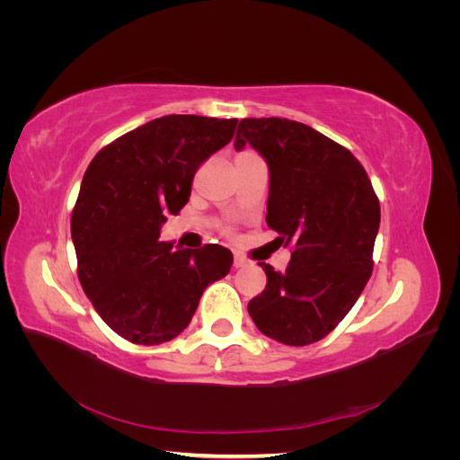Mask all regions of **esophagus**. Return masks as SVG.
I'll list each match as a JSON object with an SVG mask.
<instances>
[{
	"label": "esophagus",
	"instance_id": "34e87169",
	"mask_svg": "<svg viewBox=\"0 0 460 460\" xmlns=\"http://www.w3.org/2000/svg\"><path fill=\"white\" fill-rule=\"evenodd\" d=\"M247 264H249V261H247L243 255H240V253H235V255H234V267H235V269L247 267Z\"/></svg>",
	"mask_w": 460,
	"mask_h": 460
}]
</instances>
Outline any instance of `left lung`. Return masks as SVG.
<instances>
[{"mask_svg": "<svg viewBox=\"0 0 460 460\" xmlns=\"http://www.w3.org/2000/svg\"><path fill=\"white\" fill-rule=\"evenodd\" d=\"M245 144L269 164L267 225L294 247L286 272L261 262L267 288L247 311L264 336L309 345L328 336L363 294L380 203L353 153L307 124L243 119L234 147Z\"/></svg>", "mask_w": 460, "mask_h": 460, "instance_id": "8db88e82", "label": "left lung"}]
</instances>
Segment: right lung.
<instances>
[{
	"instance_id": "1",
	"label": "right lung",
	"mask_w": 460,
	"mask_h": 460,
	"mask_svg": "<svg viewBox=\"0 0 460 460\" xmlns=\"http://www.w3.org/2000/svg\"><path fill=\"white\" fill-rule=\"evenodd\" d=\"M238 119L166 115L105 146L82 178L71 218L82 289L103 323L137 345L171 341L208 284L230 272L226 247L159 242L188 203L199 164L225 147Z\"/></svg>"
}]
</instances>
